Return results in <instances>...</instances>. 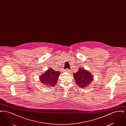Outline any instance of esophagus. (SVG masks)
Masks as SVG:
<instances>
[{
	"mask_svg": "<svg viewBox=\"0 0 126 126\" xmlns=\"http://www.w3.org/2000/svg\"><path fill=\"white\" fill-rule=\"evenodd\" d=\"M65 71L66 72L69 73V72H70V70H69L68 68H66V69L65 70Z\"/></svg>",
	"mask_w": 126,
	"mask_h": 126,
	"instance_id": "1",
	"label": "esophagus"
}]
</instances>
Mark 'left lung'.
I'll use <instances>...</instances> for the list:
<instances>
[{
    "mask_svg": "<svg viewBox=\"0 0 126 126\" xmlns=\"http://www.w3.org/2000/svg\"><path fill=\"white\" fill-rule=\"evenodd\" d=\"M73 76L77 84L82 88L89 86L94 78L90 73L83 68L79 69L78 71L74 74Z\"/></svg>",
    "mask_w": 126,
    "mask_h": 126,
    "instance_id": "obj_1",
    "label": "left lung"
}]
</instances>
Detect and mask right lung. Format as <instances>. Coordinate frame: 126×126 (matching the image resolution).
I'll return each mask as SVG.
<instances>
[{
	"label": "right lung",
	"instance_id": "1",
	"mask_svg": "<svg viewBox=\"0 0 126 126\" xmlns=\"http://www.w3.org/2000/svg\"><path fill=\"white\" fill-rule=\"evenodd\" d=\"M60 74V71H56L53 69L49 68L47 71H45V73L42 74L40 77V81L46 87H53L57 84Z\"/></svg>",
	"mask_w": 126,
	"mask_h": 126
}]
</instances>
